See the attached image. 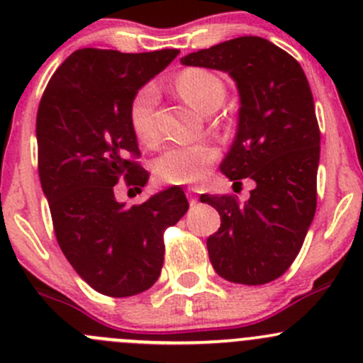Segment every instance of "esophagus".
<instances>
[{
  "instance_id": "esophagus-1",
  "label": "esophagus",
  "mask_w": 363,
  "mask_h": 363,
  "mask_svg": "<svg viewBox=\"0 0 363 363\" xmlns=\"http://www.w3.org/2000/svg\"><path fill=\"white\" fill-rule=\"evenodd\" d=\"M188 200H189V205H196V202H199V196H196L195 188L188 189Z\"/></svg>"
}]
</instances>
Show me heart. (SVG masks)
Listing matches in <instances>:
<instances>
[{
    "mask_svg": "<svg viewBox=\"0 0 363 363\" xmlns=\"http://www.w3.org/2000/svg\"><path fill=\"white\" fill-rule=\"evenodd\" d=\"M177 91L191 107L208 112L225 100V86L221 80L205 69H186L177 77ZM156 105L158 87L145 84L135 93L130 104V124L137 138L144 144H152L158 138L156 128ZM218 151L208 142L170 145L156 161V177L167 184H195L208 175Z\"/></svg>",
    "mask_w": 363,
    "mask_h": 363,
    "instance_id": "heart-1",
    "label": "heart"
}]
</instances>
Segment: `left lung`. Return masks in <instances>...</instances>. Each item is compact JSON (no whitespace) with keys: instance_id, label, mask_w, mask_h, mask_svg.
Returning <instances> with one entry per match:
<instances>
[{"instance_id":"left-lung-1","label":"left lung","mask_w":363,"mask_h":363,"mask_svg":"<svg viewBox=\"0 0 363 363\" xmlns=\"http://www.w3.org/2000/svg\"><path fill=\"white\" fill-rule=\"evenodd\" d=\"M182 65L223 69L240 96L235 140L221 172L256 184L246 203L235 195H202L221 216L207 239L212 267L230 283L265 284L283 276L316 212L320 126L302 67L259 36H239L181 57Z\"/></svg>"}]
</instances>
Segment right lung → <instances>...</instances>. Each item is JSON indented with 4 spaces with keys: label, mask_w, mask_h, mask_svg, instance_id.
<instances>
[{
    "label": "right lung",
    "mask_w": 363,
    "mask_h": 363,
    "mask_svg": "<svg viewBox=\"0 0 363 363\" xmlns=\"http://www.w3.org/2000/svg\"><path fill=\"white\" fill-rule=\"evenodd\" d=\"M177 54L79 49L54 72L40 100L38 174L54 233L75 272L101 295L149 290L163 267L164 230L189 207L177 186L131 207L113 195L121 179L137 191L147 182L130 104Z\"/></svg>",
    "instance_id": "add662e5"
}]
</instances>
